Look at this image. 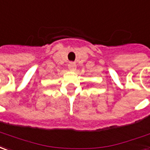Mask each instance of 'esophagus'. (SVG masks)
<instances>
[{
	"mask_svg": "<svg viewBox=\"0 0 150 150\" xmlns=\"http://www.w3.org/2000/svg\"><path fill=\"white\" fill-rule=\"evenodd\" d=\"M68 68L70 70H75V68H76V64L74 62H70L68 64Z\"/></svg>",
	"mask_w": 150,
	"mask_h": 150,
	"instance_id": "obj_1",
	"label": "esophagus"
}]
</instances>
